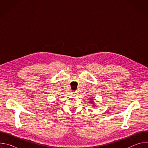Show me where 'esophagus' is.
Wrapping results in <instances>:
<instances>
[{"label": "esophagus", "mask_w": 148, "mask_h": 148, "mask_svg": "<svg viewBox=\"0 0 148 148\" xmlns=\"http://www.w3.org/2000/svg\"><path fill=\"white\" fill-rule=\"evenodd\" d=\"M77 92L76 91H73V92H71V94H72V95H76L77 94Z\"/></svg>", "instance_id": "obj_1"}]
</instances>
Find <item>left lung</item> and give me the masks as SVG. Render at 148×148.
<instances>
[{
  "mask_svg": "<svg viewBox=\"0 0 148 148\" xmlns=\"http://www.w3.org/2000/svg\"><path fill=\"white\" fill-rule=\"evenodd\" d=\"M89 102H90V103H91V104H94V101L92 100V99H90V101H89ZM94 105V106H95V105Z\"/></svg>",
  "mask_w": 148,
  "mask_h": 148,
  "instance_id": "8db88e82",
  "label": "left lung"
}]
</instances>
